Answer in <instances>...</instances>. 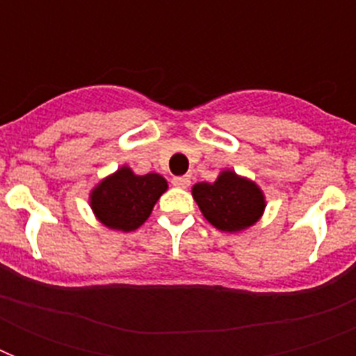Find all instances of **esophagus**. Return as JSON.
Segmentation results:
<instances>
[{"instance_id":"34e87169","label":"esophagus","mask_w":356,"mask_h":356,"mask_svg":"<svg viewBox=\"0 0 356 356\" xmlns=\"http://www.w3.org/2000/svg\"><path fill=\"white\" fill-rule=\"evenodd\" d=\"M172 183H173V186H177V188H188V186H190V177H188V175L173 177Z\"/></svg>"}]
</instances>
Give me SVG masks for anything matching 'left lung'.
<instances>
[{"mask_svg": "<svg viewBox=\"0 0 356 356\" xmlns=\"http://www.w3.org/2000/svg\"><path fill=\"white\" fill-rule=\"evenodd\" d=\"M195 203L207 222L223 233H240L259 222L266 209L264 192L254 181L223 170L214 183L192 186Z\"/></svg>", "mask_w": 356, "mask_h": 356, "instance_id": "8db88e82", "label": "left lung"}]
</instances>
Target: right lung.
<instances>
[{
  "label": "right lung",
  "instance_id": "add662e5",
  "mask_svg": "<svg viewBox=\"0 0 356 356\" xmlns=\"http://www.w3.org/2000/svg\"><path fill=\"white\" fill-rule=\"evenodd\" d=\"M168 190L159 173L136 175L129 166L102 179L90 192V209L105 227L131 233L149 218L153 207Z\"/></svg>",
  "mask_w": 356,
  "mask_h": 356
}]
</instances>
